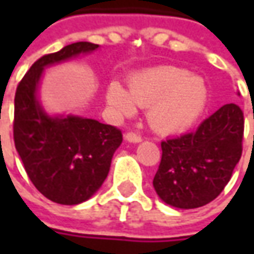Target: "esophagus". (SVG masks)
Returning a JSON list of instances; mask_svg holds the SVG:
<instances>
[{
	"label": "esophagus",
	"instance_id": "obj_1",
	"mask_svg": "<svg viewBox=\"0 0 254 254\" xmlns=\"http://www.w3.org/2000/svg\"><path fill=\"white\" fill-rule=\"evenodd\" d=\"M124 138L127 140L128 142H140L142 140L141 135H138V134H135V132H127L126 135H124Z\"/></svg>",
	"mask_w": 254,
	"mask_h": 254
}]
</instances>
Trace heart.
I'll use <instances>...</instances> for the list:
<instances>
[{"instance_id": "obj_1", "label": "heart", "mask_w": 254, "mask_h": 254, "mask_svg": "<svg viewBox=\"0 0 254 254\" xmlns=\"http://www.w3.org/2000/svg\"><path fill=\"white\" fill-rule=\"evenodd\" d=\"M208 99L203 79L175 66H160L137 73L128 80V92L113 82L107 103L123 116H131L135 106L148 107L147 119L155 131L175 134L188 130L198 120Z\"/></svg>"}]
</instances>
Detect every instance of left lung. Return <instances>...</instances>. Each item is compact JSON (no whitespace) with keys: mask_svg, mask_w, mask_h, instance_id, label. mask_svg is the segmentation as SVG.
<instances>
[{"mask_svg":"<svg viewBox=\"0 0 254 254\" xmlns=\"http://www.w3.org/2000/svg\"><path fill=\"white\" fill-rule=\"evenodd\" d=\"M243 112L225 104L192 132L161 142L162 157L152 185L165 203L193 209L225 190L242 157Z\"/></svg>","mask_w":254,"mask_h":254,"instance_id":"obj_1","label":"left lung"}]
</instances>
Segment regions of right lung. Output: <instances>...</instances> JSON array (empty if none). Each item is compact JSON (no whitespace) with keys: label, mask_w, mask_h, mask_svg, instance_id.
<instances>
[{"label":"right lung","mask_w":254,"mask_h":254,"mask_svg":"<svg viewBox=\"0 0 254 254\" xmlns=\"http://www.w3.org/2000/svg\"><path fill=\"white\" fill-rule=\"evenodd\" d=\"M99 48L76 42L38 59L25 73L15 93L14 142L35 188L61 205H77L102 187L122 131L110 124L77 116L51 117L36 97L46 66Z\"/></svg>","instance_id":"add662e5"}]
</instances>
